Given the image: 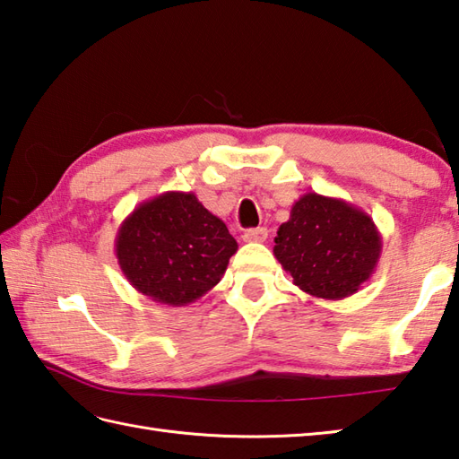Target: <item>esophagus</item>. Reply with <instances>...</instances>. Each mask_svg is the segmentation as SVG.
I'll list each match as a JSON object with an SVG mask.
<instances>
[{"label":"esophagus","instance_id":"obj_1","mask_svg":"<svg viewBox=\"0 0 459 459\" xmlns=\"http://www.w3.org/2000/svg\"><path fill=\"white\" fill-rule=\"evenodd\" d=\"M268 237V230L264 227H256V229H248L242 235V240L245 242H264Z\"/></svg>","mask_w":459,"mask_h":459}]
</instances>
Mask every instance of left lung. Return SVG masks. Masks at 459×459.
Masks as SVG:
<instances>
[{
	"mask_svg": "<svg viewBox=\"0 0 459 459\" xmlns=\"http://www.w3.org/2000/svg\"><path fill=\"white\" fill-rule=\"evenodd\" d=\"M382 255L372 217L352 203L302 195L274 237V256L292 282L314 299L342 300L370 281Z\"/></svg>",
	"mask_w": 459,
	"mask_h": 459,
	"instance_id": "obj_1",
	"label": "left lung"
}]
</instances>
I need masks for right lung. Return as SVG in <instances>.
I'll return each mask as SVG.
<instances>
[{"label": "right lung", "mask_w": 459, "mask_h": 459, "mask_svg": "<svg viewBox=\"0 0 459 459\" xmlns=\"http://www.w3.org/2000/svg\"><path fill=\"white\" fill-rule=\"evenodd\" d=\"M237 240L195 193L167 191L121 222L115 255L134 290L167 307H186L221 282Z\"/></svg>", "instance_id": "right-lung-1"}]
</instances>
